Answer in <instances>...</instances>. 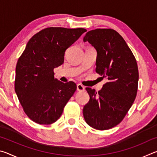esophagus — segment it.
I'll use <instances>...</instances> for the list:
<instances>
[{
    "label": "esophagus",
    "instance_id": "obj_1",
    "mask_svg": "<svg viewBox=\"0 0 157 157\" xmlns=\"http://www.w3.org/2000/svg\"><path fill=\"white\" fill-rule=\"evenodd\" d=\"M77 90H78V91H84L85 90V87L83 86V85H82L80 84H77Z\"/></svg>",
    "mask_w": 157,
    "mask_h": 157
}]
</instances>
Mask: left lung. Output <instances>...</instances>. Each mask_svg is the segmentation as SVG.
I'll list each match as a JSON object with an SVG mask.
<instances>
[{"label":"left lung","instance_id":"left-lung-1","mask_svg":"<svg viewBox=\"0 0 157 157\" xmlns=\"http://www.w3.org/2000/svg\"><path fill=\"white\" fill-rule=\"evenodd\" d=\"M97 50L95 71L109 82L101 91L86 88L90 96L83 109L86 123L106 130L123 120L136 97L139 69L132 50L113 29H95L84 37Z\"/></svg>","mask_w":157,"mask_h":157}]
</instances>
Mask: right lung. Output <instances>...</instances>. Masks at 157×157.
<instances>
[{
	"mask_svg": "<svg viewBox=\"0 0 157 157\" xmlns=\"http://www.w3.org/2000/svg\"><path fill=\"white\" fill-rule=\"evenodd\" d=\"M86 30L50 27L28 42L16 66L14 89L28 118L39 124H50L62 115L76 91V84L54 78L55 68L64 61L66 50Z\"/></svg>",
	"mask_w": 157,
	"mask_h": 157,
	"instance_id": "obj_1",
	"label": "right lung"
}]
</instances>
